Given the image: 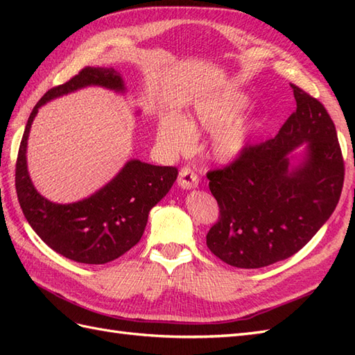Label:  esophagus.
Listing matches in <instances>:
<instances>
[{"instance_id": "obj_1", "label": "esophagus", "mask_w": 355, "mask_h": 355, "mask_svg": "<svg viewBox=\"0 0 355 355\" xmlns=\"http://www.w3.org/2000/svg\"><path fill=\"white\" fill-rule=\"evenodd\" d=\"M178 186L182 189H195L198 186V175L191 168H183L178 175Z\"/></svg>"}]
</instances>
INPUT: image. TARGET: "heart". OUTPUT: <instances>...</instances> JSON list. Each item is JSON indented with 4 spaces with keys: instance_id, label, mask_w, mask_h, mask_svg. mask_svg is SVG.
I'll return each mask as SVG.
<instances>
[{
    "instance_id": "obj_1",
    "label": "heart",
    "mask_w": 355,
    "mask_h": 355,
    "mask_svg": "<svg viewBox=\"0 0 355 355\" xmlns=\"http://www.w3.org/2000/svg\"><path fill=\"white\" fill-rule=\"evenodd\" d=\"M250 108L244 93L225 92L205 94L195 99L189 117L166 112L158 120L157 140L171 154L189 153L195 132H212L207 154L214 162L232 163L245 153L259 122L241 119Z\"/></svg>"
}]
</instances>
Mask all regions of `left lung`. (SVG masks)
Listing matches in <instances>:
<instances>
[{
    "instance_id": "8db88e82",
    "label": "left lung",
    "mask_w": 355,
    "mask_h": 355,
    "mask_svg": "<svg viewBox=\"0 0 355 355\" xmlns=\"http://www.w3.org/2000/svg\"><path fill=\"white\" fill-rule=\"evenodd\" d=\"M291 88L296 111L276 137L207 173L220 220L206 243L232 267L261 268L290 258L340 198L345 166L333 120L318 99Z\"/></svg>"
}]
</instances>
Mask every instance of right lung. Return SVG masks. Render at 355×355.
<instances>
[{"label": "right lung", "instance_id": "1", "mask_svg": "<svg viewBox=\"0 0 355 355\" xmlns=\"http://www.w3.org/2000/svg\"><path fill=\"white\" fill-rule=\"evenodd\" d=\"M87 87L126 93L122 74L102 67H87L64 85L49 89L27 120L19 145L15 186L22 214L45 244L71 261L97 266L117 259L139 243L150 209L169 192L178 169L131 158L114 178L84 200L61 205L42 197L27 169L30 128L42 105ZM135 114L139 116L140 110Z\"/></svg>", "mask_w": 355, "mask_h": 355}]
</instances>
